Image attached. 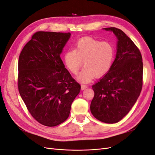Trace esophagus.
<instances>
[{
	"label": "esophagus",
	"instance_id": "34e87169",
	"mask_svg": "<svg viewBox=\"0 0 155 155\" xmlns=\"http://www.w3.org/2000/svg\"><path fill=\"white\" fill-rule=\"evenodd\" d=\"M87 87H88V86H87L86 85L82 84V85H81V90H84V89H86V88H87Z\"/></svg>",
	"mask_w": 155,
	"mask_h": 155
}]
</instances>
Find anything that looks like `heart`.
<instances>
[{"label": "heart", "instance_id": "b5f03b06", "mask_svg": "<svg viewBox=\"0 0 155 155\" xmlns=\"http://www.w3.org/2000/svg\"><path fill=\"white\" fill-rule=\"evenodd\" d=\"M114 48L109 42H101L90 37L76 42L74 50H67L64 61L71 73L76 74L84 61L85 67L78 77L82 82H88L96 76H104L110 70L114 58Z\"/></svg>", "mask_w": 155, "mask_h": 155}]
</instances>
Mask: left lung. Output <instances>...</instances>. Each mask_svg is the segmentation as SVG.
Segmentation results:
<instances>
[{
  "instance_id": "obj_1",
  "label": "left lung",
  "mask_w": 155,
  "mask_h": 155,
  "mask_svg": "<svg viewBox=\"0 0 155 155\" xmlns=\"http://www.w3.org/2000/svg\"><path fill=\"white\" fill-rule=\"evenodd\" d=\"M105 29L113 31L118 38L117 55L109 72L92 87L94 96L90 110L97 120L113 124L128 113L140 96L143 61L140 50L122 30Z\"/></svg>"
}]
</instances>
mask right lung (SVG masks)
I'll use <instances>...</instances> for the list:
<instances>
[{
    "label": "right lung",
    "instance_id": "obj_1",
    "mask_svg": "<svg viewBox=\"0 0 155 155\" xmlns=\"http://www.w3.org/2000/svg\"><path fill=\"white\" fill-rule=\"evenodd\" d=\"M70 33L38 31L22 49L18 86L27 110L41 124L52 127L69 117L81 85L60 58Z\"/></svg>",
    "mask_w": 155,
    "mask_h": 155
}]
</instances>
